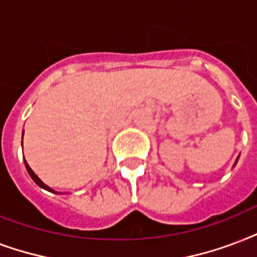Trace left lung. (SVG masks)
Here are the masks:
<instances>
[{
  "instance_id": "left-lung-1",
  "label": "left lung",
  "mask_w": 257,
  "mask_h": 257,
  "mask_svg": "<svg viewBox=\"0 0 257 257\" xmlns=\"http://www.w3.org/2000/svg\"><path fill=\"white\" fill-rule=\"evenodd\" d=\"M237 161H238V157H237V160H236V162H234V165H236V164H237Z\"/></svg>"
}]
</instances>
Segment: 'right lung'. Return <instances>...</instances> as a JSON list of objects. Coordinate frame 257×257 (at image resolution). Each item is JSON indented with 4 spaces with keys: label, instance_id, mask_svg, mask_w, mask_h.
<instances>
[{
    "label": "right lung",
    "instance_id": "add662e5",
    "mask_svg": "<svg viewBox=\"0 0 257 257\" xmlns=\"http://www.w3.org/2000/svg\"><path fill=\"white\" fill-rule=\"evenodd\" d=\"M25 168H27L28 173H29V176H31V177H32V180L35 181L36 184L39 185L40 188H43V189H45V190H48V192H52V193H57V192H55V190H53V189H51V188H49V186H48V185H45V184H44L43 181L40 180L39 177L36 176V174H35V172H33V170H32V169H31V166H29V165H28V164H27V162H25Z\"/></svg>",
    "mask_w": 257,
    "mask_h": 257
}]
</instances>
